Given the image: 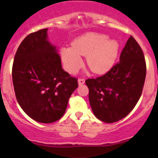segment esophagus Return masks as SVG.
<instances>
[{
	"label": "esophagus",
	"instance_id": "obj_1",
	"mask_svg": "<svg viewBox=\"0 0 158 158\" xmlns=\"http://www.w3.org/2000/svg\"><path fill=\"white\" fill-rule=\"evenodd\" d=\"M83 84H85V79H84V78H79V79H78V85H81Z\"/></svg>",
	"mask_w": 158,
	"mask_h": 158
}]
</instances>
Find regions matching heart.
<instances>
[{
    "label": "heart",
    "mask_w": 158,
    "mask_h": 158,
    "mask_svg": "<svg viewBox=\"0 0 158 158\" xmlns=\"http://www.w3.org/2000/svg\"><path fill=\"white\" fill-rule=\"evenodd\" d=\"M119 51V43L107 35L89 32L75 39L72 47L62 49V58L67 71L74 73L81 67V57L86 56L88 66L93 73L103 74L112 68Z\"/></svg>",
    "instance_id": "obj_1"
}]
</instances>
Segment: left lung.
<instances>
[{
	"instance_id": "left-lung-1",
	"label": "left lung",
	"mask_w": 158,
	"mask_h": 158,
	"mask_svg": "<svg viewBox=\"0 0 158 158\" xmlns=\"http://www.w3.org/2000/svg\"><path fill=\"white\" fill-rule=\"evenodd\" d=\"M146 75L143 51L131 36L118 63L103 76L85 81L95 116L107 123L126 117L140 98Z\"/></svg>"
}]
</instances>
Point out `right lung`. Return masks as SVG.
Returning <instances> with one entry per match:
<instances>
[{
    "label": "right lung",
    "instance_id": "1",
    "mask_svg": "<svg viewBox=\"0 0 158 158\" xmlns=\"http://www.w3.org/2000/svg\"><path fill=\"white\" fill-rule=\"evenodd\" d=\"M47 30L31 33L22 41L12 73L19 106L32 119L43 123L62 118L78 87L77 79L62 68L56 47L48 41Z\"/></svg>",
    "mask_w": 158,
    "mask_h": 158
}]
</instances>
